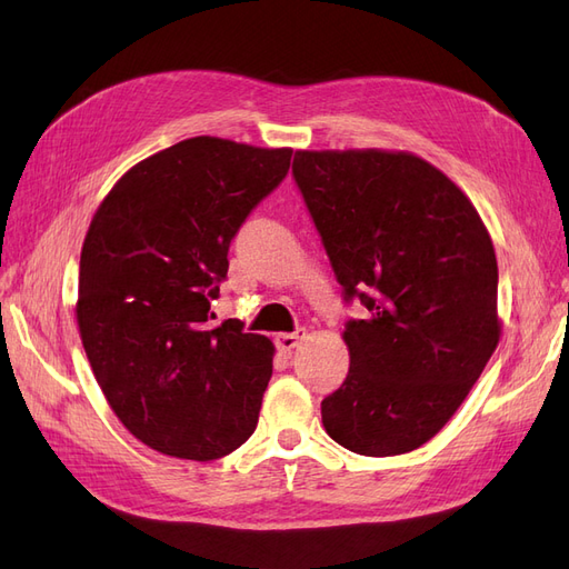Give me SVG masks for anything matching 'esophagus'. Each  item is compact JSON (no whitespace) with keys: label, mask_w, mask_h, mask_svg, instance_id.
Returning <instances> with one entry per match:
<instances>
[{"label":"esophagus","mask_w":569,"mask_h":569,"mask_svg":"<svg viewBox=\"0 0 569 569\" xmlns=\"http://www.w3.org/2000/svg\"><path fill=\"white\" fill-rule=\"evenodd\" d=\"M306 337H308V331H306V329L289 331V335H278V339H276L278 350H282V352H291V350L297 348Z\"/></svg>","instance_id":"obj_1"}]
</instances>
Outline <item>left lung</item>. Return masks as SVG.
Listing matches in <instances>:
<instances>
[{
	"label": "left lung",
	"mask_w": 569,
	"mask_h": 569,
	"mask_svg": "<svg viewBox=\"0 0 569 569\" xmlns=\"http://www.w3.org/2000/svg\"><path fill=\"white\" fill-rule=\"evenodd\" d=\"M293 179L346 299L350 367L322 400L331 440L365 457L421 447L455 417L501 337L497 253L466 192L405 150H297Z\"/></svg>",
	"instance_id": "1"
}]
</instances>
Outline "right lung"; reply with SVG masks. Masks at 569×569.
Returning a JSON list of instances; mask_svg holds the SVG:
<instances>
[{
  "label": "right lung",
  "instance_id": "add662e5",
  "mask_svg": "<svg viewBox=\"0 0 569 569\" xmlns=\"http://www.w3.org/2000/svg\"><path fill=\"white\" fill-rule=\"evenodd\" d=\"M291 148L194 136L133 164L98 204L74 318L91 371L133 438L209 461L257 428L276 346L209 325L234 232L289 169Z\"/></svg>",
  "mask_w": 569,
  "mask_h": 569
}]
</instances>
